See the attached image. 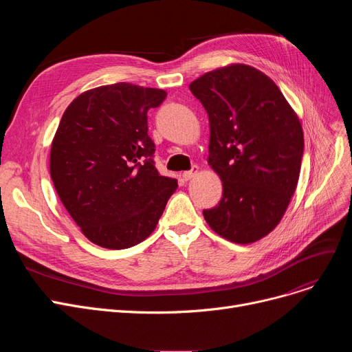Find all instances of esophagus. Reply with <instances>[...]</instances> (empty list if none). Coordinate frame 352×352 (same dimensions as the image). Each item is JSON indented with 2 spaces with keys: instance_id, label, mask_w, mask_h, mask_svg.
<instances>
[{
  "instance_id": "obj_1",
  "label": "esophagus",
  "mask_w": 352,
  "mask_h": 352,
  "mask_svg": "<svg viewBox=\"0 0 352 352\" xmlns=\"http://www.w3.org/2000/svg\"><path fill=\"white\" fill-rule=\"evenodd\" d=\"M198 166L197 165H194L192 168H191V171H186V173H182V179L184 181H188V179H191L194 175H197L198 174Z\"/></svg>"
}]
</instances>
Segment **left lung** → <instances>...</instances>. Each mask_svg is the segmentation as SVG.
Instances as JSON below:
<instances>
[{"mask_svg":"<svg viewBox=\"0 0 352 352\" xmlns=\"http://www.w3.org/2000/svg\"><path fill=\"white\" fill-rule=\"evenodd\" d=\"M190 89L208 114V165L223 181L219 204L202 214L228 241L255 243L280 224L297 188L298 116L268 76L245 64L210 71Z\"/></svg>","mask_w":352,"mask_h":352,"instance_id":"1","label":"left lung"}]
</instances>
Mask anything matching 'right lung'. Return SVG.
I'll return each instance as SVG.
<instances>
[{
    "label": "right lung",
    "instance_id": "obj_1",
    "mask_svg": "<svg viewBox=\"0 0 352 352\" xmlns=\"http://www.w3.org/2000/svg\"><path fill=\"white\" fill-rule=\"evenodd\" d=\"M166 97L118 82L88 89L65 109L50 154V174L65 210L102 248L124 250L155 230L178 182L154 165L146 114Z\"/></svg>",
    "mask_w": 352,
    "mask_h": 352
}]
</instances>
